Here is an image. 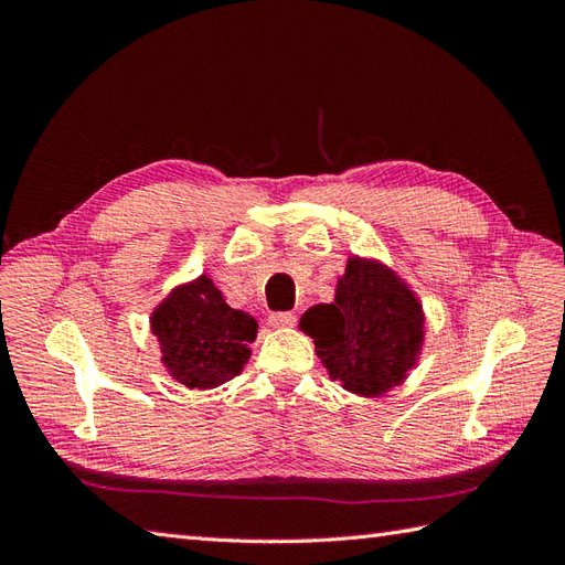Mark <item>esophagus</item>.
Segmentation results:
<instances>
[{"mask_svg":"<svg viewBox=\"0 0 565 565\" xmlns=\"http://www.w3.org/2000/svg\"><path fill=\"white\" fill-rule=\"evenodd\" d=\"M268 322L273 324V328H292V324L297 322V316L292 311H276L268 316Z\"/></svg>","mask_w":565,"mask_h":565,"instance_id":"obj_1","label":"esophagus"}]
</instances>
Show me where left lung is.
<instances>
[{"label":"left lung","instance_id":"8db88e82","mask_svg":"<svg viewBox=\"0 0 565 565\" xmlns=\"http://www.w3.org/2000/svg\"><path fill=\"white\" fill-rule=\"evenodd\" d=\"M299 328L316 341L330 377L361 396H382L405 380L424 341L422 306L382 264L353 259L337 282L334 303H318Z\"/></svg>","mask_w":565,"mask_h":565}]
</instances>
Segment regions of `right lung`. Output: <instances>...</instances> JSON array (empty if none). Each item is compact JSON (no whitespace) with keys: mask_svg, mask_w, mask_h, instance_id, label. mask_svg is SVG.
<instances>
[{"mask_svg":"<svg viewBox=\"0 0 565 565\" xmlns=\"http://www.w3.org/2000/svg\"><path fill=\"white\" fill-rule=\"evenodd\" d=\"M162 363L188 388H214L241 374L256 320L235 311L207 276L177 287L150 318Z\"/></svg>","mask_w":565,"mask_h":565,"instance_id":"obj_1","label":"right lung"}]
</instances>
